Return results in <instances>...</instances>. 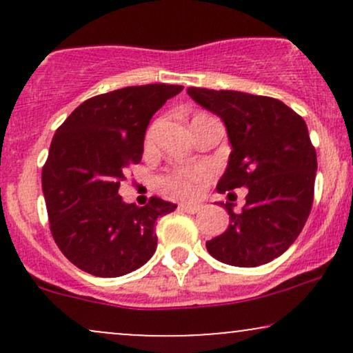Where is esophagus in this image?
<instances>
[{
    "mask_svg": "<svg viewBox=\"0 0 353 353\" xmlns=\"http://www.w3.org/2000/svg\"><path fill=\"white\" fill-rule=\"evenodd\" d=\"M179 209L184 210V212L196 214V212H199V210L202 209V205L201 204H196V202H192V204H181Z\"/></svg>",
    "mask_w": 353,
    "mask_h": 353,
    "instance_id": "1",
    "label": "esophagus"
}]
</instances>
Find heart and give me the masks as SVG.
Segmentation results:
<instances>
[{
    "label": "heart",
    "mask_w": 353,
    "mask_h": 353,
    "mask_svg": "<svg viewBox=\"0 0 353 353\" xmlns=\"http://www.w3.org/2000/svg\"><path fill=\"white\" fill-rule=\"evenodd\" d=\"M151 139H152V129L151 131H148L145 143L149 144L151 143ZM204 176H205V171L202 168L181 169V171H172L161 177V184H163L168 190H171V192L177 194V196L189 197L196 194L197 185H199V182Z\"/></svg>",
    "instance_id": "obj_1"
}]
</instances>
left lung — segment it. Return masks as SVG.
Wrapping results in <instances>:
<instances>
[{"label": "left lung", "instance_id": "left-lung-1", "mask_svg": "<svg viewBox=\"0 0 353 353\" xmlns=\"http://www.w3.org/2000/svg\"><path fill=\"white\" fill-rule=\"evenodd\" d=\"M188 94L228 129L232 151L217 192L249 188L241 212L222 202L230 224L205 247L229 265L267 264L294 244L314 202L317 154L305 121L267 96L205 88H189Z\"/></svg>", "mask_w": 353, "mask_h": 353}]
</instances>
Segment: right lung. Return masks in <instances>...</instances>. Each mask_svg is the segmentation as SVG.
Returning a JSON list of instances; mask_svg holds the SVG:
<instances>
[{
	"label": "right lung",
	"instance_id": "add662e5",
	"mask_svg": "<svg viewBox=\"0 0 353 353\" xmlns=\"http://www.w3.org/2000/svg\"><path fill=\"white\" fill-rule=\"evenodd\" d=\"M182 89L145 84L94 96L56 131L43 165V194L52 239L78 269L121 277L156 252V221L177 205L151 197L137 208L117 190L129 165L143 159L154 112Z\"/></svg>",
	"mask_w": 353,
	"mask_h": 353
}]
</instances>
